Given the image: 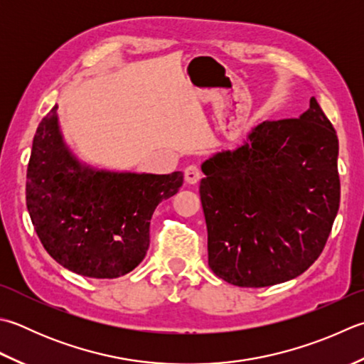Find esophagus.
I'll use <instances>...</instances> for the list:
<instances>
[{
    "mask_svg": "<svg viewBox=\"0 0 364 364\" xmlns=\"http://www.w3.org/2000/svg\"><path fill=\"white\" fill-rule=\"evenodd\" d=\"M200 178H202V172L197 166H189L186 167V170H184V180H186L188 184H196L198 183Z\"/></svg>",
    "mask_w": 364,
    "mask_h": 364,
    "instance_id": "esophagus-1",
    "label": "esophagus"
}]
</instances>
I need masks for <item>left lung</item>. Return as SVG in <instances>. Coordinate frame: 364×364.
Returning <instances> with one entry per match:
<instances>
[{
    "instance_id": "left-lung-1",
    "label": "left lung",
    "mask_w": 364,
    "mask_h": 364,
    "mask_svg": "<svg viewBox=\"0 0 364 364\" xmlns=\"http://www.w3.org/2000/svg\"><path fill=\"white\" fill-rule=\"evenodd\" d=\"M338 135L316 97L298 118L263 121L202 164L208 265L238 287L304 273L339 210Z\"/></svg>"
}]
</instances>
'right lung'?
Wrapping results in <instances>:
<instances>
[{"instance_id":"1","label":"right lung","mask_w":364,"mask_h":364,"mask_svg":"<svg viewBox=\"0 0 364 364\" xmlns=\"http://www.w3.org/2000/svg\"><path fill=\"white\" fill-rule=\"evenodd\" d=\"M181 186L183 172H117L80 161L64 140L55 105L33 140L26 206L42 246L61 267L115 279L145 259L156 206Z\"/></svg>"}]
</instances>
